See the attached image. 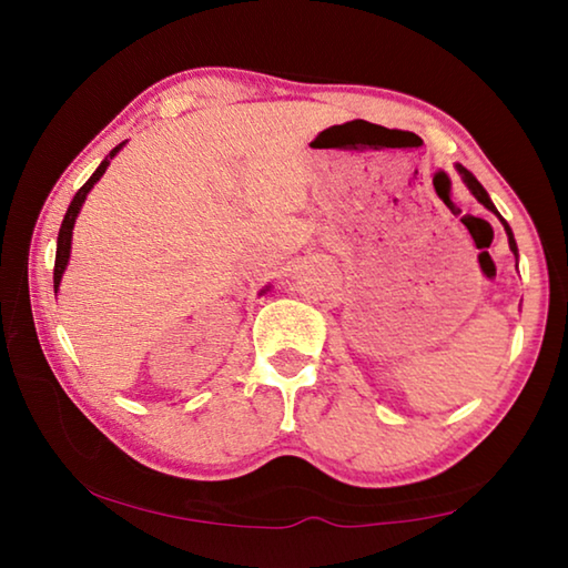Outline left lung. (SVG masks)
<instances>
[{
	"mask_svg": "<svg viewBox=\"0 0 568 568\" xmlns=\"http://www.w3.org/2000/svg\"><path fill=\"white\" fill-rule=\"evenodd\" d=\"M458 168V172H460V178H464V182H466V185H468V190L470 192H474V197L478 200V203L480 205H484V207H488V210H491V213H496L498 215V210L494 207V203H491V197H488V192L484 190V185H480V182L474 178V175H470V172L464 168V165H456ZM498 220H501V223H504V230H506V235H508V247H511L514 250V255L518 253V250H516V240H514V233H511V227H508V223H506V220L501 217V215H498Z\"/></svg>",
	"mask_w": 568,
	"mask_h": 568,
	"instance_id": "obj_1",
	"label": "left lung"
}]
</instances>
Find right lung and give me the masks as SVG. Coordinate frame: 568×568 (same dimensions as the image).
<instances>
[{
    "instance_id": "right-lung-1",
    "label": "right lung",
    "mask_w": 568,
    "mask_h": 568,
    "mask_svg": "<svg viewBox=\"0 0 568 568\" xmlns=\"http://www.w3.org/2000/svg\"><path fill=\"white\" fill-rule=\"evenodd\" d=\"M124 145V142H120L118 148H114L108 158L102 160V165L94 170V175L84 182V185L77 190V195H74V200L70 203V207H67V215H64V220H62V227H60V237H57V257H54V293H57V287H60V281H62V273H64V267H67V263H70V247H72V227H74V220H77V215H80V207H82V203L84 200H88V192L94 187V182H98L102 175H104V170H108V165H110V160L118 155L120 152V148Z\"/></svg>"
}]
</instances>
